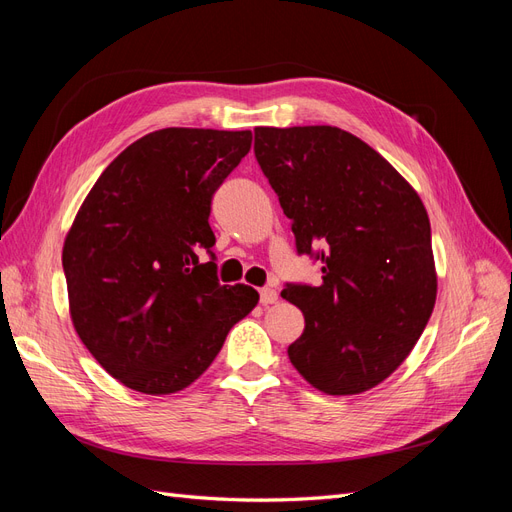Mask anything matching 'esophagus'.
Returning <instances> with one entry per match:
<instances>
[{
    "instance_id": "34e87169",
    "label": "esophagus",
    "mask_w": 512,
    "mask_h": 512,
    "mask_svg": "<svg viewBox=\"0 0 512 512\" xmlns=\"http://www.w3.org/2000/svg\"><path fill=\"white\" fill-rule=\"evenodd\" d=\"M277 301V292L273 288H262L260 290V303L262 305H271Z\"/></svg>"
}]
</instances>
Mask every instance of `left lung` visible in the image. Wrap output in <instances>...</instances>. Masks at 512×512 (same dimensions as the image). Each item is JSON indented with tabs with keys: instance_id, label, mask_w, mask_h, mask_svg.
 I'll return each mask as SVG.
<instances>
[{
	"instance_id": "left-lung-1",
	"label": "left lung",
	"mask_w": 512,
	"mask_h": 512,
	"mask_svg": "<svg viewBox=\"0 0 512 512\" xmlns=\"http://www.w3.org/2000/svg\"><path fill=\"white\" fill-rule=\"evenodd\" d=\"M254 153L322 284H286L305 316L288 346L329 395L374 389L406 361L436 305L431 226L410 183L354 134L331 126L256 128Z\"/></svg>"
}]
</instances>
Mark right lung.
Wrapping results in <instances>:
<instances>
[{"mask_svg": "<svg viewBox=\"0 0 512 512\" xmlns=\"http://www.w3.org/2000/svg\"><path fill=\"white\" fill-rule=\"evenodd\" d=\"M250 147V130L151 132L106 166L76 213L61 254L70 316L128 389L190 386L256 307L254 288L220 284L209 226L213 194Z\"/></svg>", "mask_w": 512, "mask_h": 512, "instance_id": "right-lung-1", "label": "right lung"}]
</instances>
